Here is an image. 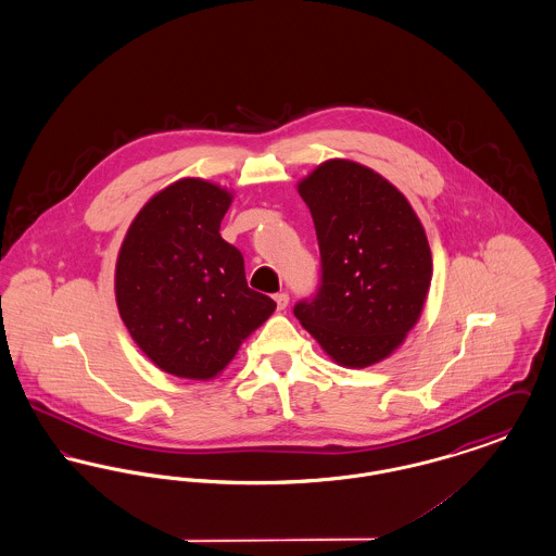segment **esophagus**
<instances>
[{
  "mask_svg": "<svg viewBox=\"0 0 556 556\" xmlns=\"http://www.w3.org/2000/svg\"><path fill=\"white\" fill-rule=\"evenodd\" d=\"M275 302H277V308H279V311H286L288 304H290V293H288V291L275 293Z\"/></svg>",
  "mask_w": 556,
  "mask_h": 556,
  "instance_id": "esophagus-1",
  "label": "esophagus"
}]
</instances>
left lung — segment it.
I'll return each mask as SVG.
<instances>
[{
	"label": "left lung",
	"instance_id": "8db88e82",
	"mask_svg": "<svg viewBox=\"0 0 556 556\" xmlns=\"http://www.w3.org/2000/svg\"><path fill=\"white\" fill-rule=\"evenodd\" d=\"M311 208L320 283L293 315L345 367L390 356L424 311L431 252L396 187L350 160H329L300 184Z\"/></svg>",
	"mask_w": 556,
	"mask_h": 556
}]
</instances>
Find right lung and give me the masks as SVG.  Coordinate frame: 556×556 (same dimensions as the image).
I'll use <instances>...</instances> for the list:
<instances>
[{"instance_id": "1", "label": "right lung", "mask_w": 556, "mask_h": 556, "mask_svg": "<svg viewBox=\"0 0 556 556\" xmlns=\"http://www.w3.org/2000/svg\"><path fill=\"white\" fill-rule=\"evenodd\" d=\"M231 193L177 181L135 216L116 263V302L135 344L166 372L211 379L275 311L250 290L243 256L220 238Z\"/></svg>"}]
</instances>
